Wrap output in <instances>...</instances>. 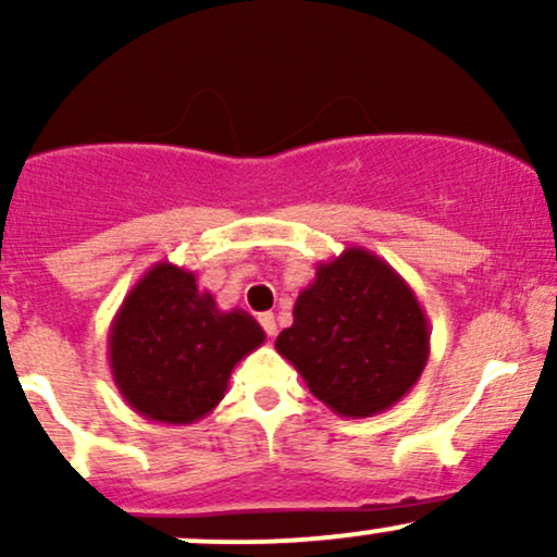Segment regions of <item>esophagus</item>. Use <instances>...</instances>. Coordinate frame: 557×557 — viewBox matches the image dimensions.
<instances>
[{
	"instance_id": "1",
	"label": "esophagus",
	"mask_w": 557,
	"mask_h": 557,
	"mask_svg": "<svg viewBox=\"0 0 557 557\" xmlns=\"http://www.w3.org/2000/svg\"><path fill=\"white\" fill-rule=\"evenodd\" d=\"M259 322L261 327H264L267 335H277V322H274V314H259Z\"/></svg>"
}]
</instances>
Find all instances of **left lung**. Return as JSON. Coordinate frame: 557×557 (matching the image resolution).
Masks as SVG:
<instances>
[{"mask_svg":"<svg viewBox=\"0 0 557 557\" xmlns=\"http://www.w3.org/2000/svg\"><path fill=\"white\" fill-rule=\"evenodd\" d=\"M274 348L337 417L367 419L411 393L430 359L417 293L361 246L319 261Z\"/></svg>","mask_w":557,"mask_h":557,"instance_id":"obj_1","label":"left lung"}]
</instances>
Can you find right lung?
<instances>
[{"mask_svg":"<svg viewBox=\"0 0 557 557\" xmlns=\"http://www.w3.org/2000/svg\"><path fill=\"white\" fill-rule=\"evenodd\" d=\"M243 309L222 311L196 274L157 261L110 324V369L133 411L159 424H194L225 398L235 363L264 343Z\"/></svg>","mask_w":557,"mask_h":557,"instance_id":"obj_1","label":"right lung"}]
</instances>
